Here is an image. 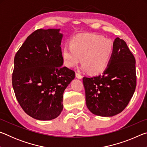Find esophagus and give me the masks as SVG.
<instances>
[{
    "mask_svg": "<svg viewBox=\"0 0 147 147\" xmlns=\"http://www.w3.org/2000/svg\"><path fill=\"white\" fill-rule=\"evenodd\" d=\"M75 74H76V77L78 79H82V75H81L80 74H79L78 73H76Z\"/></svg>",
    "mask_w": 147,
    "mask_h": 147,
    "instance_id": "obj_1",
    "label": "esophagus"
}]
</instances>
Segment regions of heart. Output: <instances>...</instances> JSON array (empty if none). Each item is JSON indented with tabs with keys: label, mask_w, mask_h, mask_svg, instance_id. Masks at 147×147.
Returning a JSON list of instances; mask_svg holds the SVG:
<instances>
[{
	"label": "heart",
	"mask_w": 147,
	"mask_h": 147,
	"mask_svg": "<svg viewBox=\"0 0 147 147\" xmlns=\"http://www.w3.org/2000/svg\"><path fill=\"white\" fill-rule=\"evenodd\" d=\"M113 51L111 39L96 34H82L72 38L69 46L63 47L61 57L67 67H74L82 59L84 71L98 74L107 68Z\"/></svg>",
	"instance_id": "heart-1"
}]
</instances>
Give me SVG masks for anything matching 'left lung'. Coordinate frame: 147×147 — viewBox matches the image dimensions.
<instances>
[{
  "label": "left lung",
  "instance_id": "1",
  "mask_svg": "<svg viewBox=\"0 0 147 147\" xmlns=\"http://www.w3.org/2000/svg\"><path fill=\"white\" fill-rule=\"evenodd\" d=\"M103 73L84 77L86 106L94 115L112 117L124 110L136 90V59L126 42L117 38Z\"/></svg>",
  "mask_w": 147,
  "mask_h": 147
}]
</instances>
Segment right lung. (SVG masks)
<instances>
[{"mask_svg": "<svg viewBox=\"0 0 147 147\" xmlns=\"http://www.w3.org/2000/svg\"><path fill=\"white\" fill-rule=\"evenodd\" d=\"M60 29H39L26 38L14 58L12 85L26 114L49 121L63 110V94L75 73L61 57Z\"/></svg>", "mask_w": 147, "mask_h": 147, "instance_id": "1", "label": "right lung"}]
</instances>
